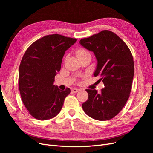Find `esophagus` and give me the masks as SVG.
Instances as JSON below:
<instances>
[{
    "instance_id": "obj_1",
    "label": "esophagus",
    "mask_w": 153,
    "mask_h": 153,
    "mask_svg": "<svg viewBox=\"0 0 153 153\" xmlns=\"http://www.w3.org/2000/svg\"><path fill=\"white\" fill-rule=\"evenodd\" d=\"M71 91H72L73 92H78V91H80V89H77V88L73 87V88H72V89H71Z\"/></svg>"
}]
</instances>
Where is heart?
<instances>
[{
	"mask_svg": "<svg viewBox=\"0 0 153 153\" xmlns=\"http://www.w3.org/2000/svg\"><path fill=\"white\" fill-rule=\"evenodd\" d=\"M76 53L77 55V56L78 57H80L81 56H82V55H84L86 53H88L87 51H85V50H83V49H78L76 50Z\"/></svg>",
	"mask_w": 153,
	"mask_h": 153,
	"instance_id": "b5f03b06",
	"label": "heart"
}]
</instances>
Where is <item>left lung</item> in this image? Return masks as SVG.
<instances>
[{
	"mask_svg": "<svg viewBox=\"0 0 153 153\" xmlns=\"http://www.w3.org/2000/svg\"><path fill=\"white\" fill-rule=\"evenodd\" d=\"M80 44L94 53L97 61L94 75H100L105 85L100 92L86 89L89 97L82 108L92 119L110 120L121 112L129 98L134 76L132 54L126 44L109 30L82 39Z\"/></svg>",
	"mask_w": 153,
	"mask_h": 153,
	"instance_id": "8db88e82",
	"label": "left lung"
}]
</instances>
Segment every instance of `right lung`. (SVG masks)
Masks as SVG:
<instances>
[{"label": "right lung", "instance_id": "add662e5", "mask_svg": "<svg viewBox=\"0 0 153 153\" xmlns=\"http://www.w3.org/2000/svg\"><path fill=\"white\" fill-rule=\"evenodd\" d=\"M76 39L57 34L36 41L27 48L19 67L18 85L23 103L34 118L45 121L60 112L69 88L61 91L53 85L66 51Z\"/></svg>", "mask_w": 153, "mask_h": 153}]
</instances>
